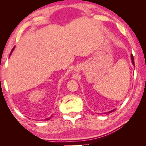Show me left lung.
Listing matches in <instances>:
<instances>
[{"mask_svg": "<svg viewBox=\"0 0 146 146\" xmlns=\"http://www.w3.org/2000/svg\"><path fill=\"white\" fill-rule=\"evenodd\" d=\"M131 62H132L133 65V66H135L134 58H133V56L132 54H131ZM115 110H116V109H114V110H111V111H108V112H106V113H104V114H110V113H112L113 111H115Z\"/></svg>", "mask_w": 146, "mask_h": 146, "instance_id": "8db88e82", "label": "left lung"}]
</instances>
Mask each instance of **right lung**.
Masks as SVG:
<instances>
[{
  "instance_id": "add662e5",
  "label": "right lung",
  "mask_w": 146,
  "mask_h": 146,
  "mask_svg": "<svg viewBox=\"0 0 146 146\" xmlns=\"http://www.w3.org/2000/svg\"><path fill=\"white\" fill-rule=\"evenodd\" d=\"M15 46L14 47V48L12 49V50H11V53H10V55H11V53H12V52H13V51L14 50V49H15ZM52 116V115H51ZM51 117H48V118H45V119H44V120H50L51 119Z\"/></svg>"
}]
</instances>
